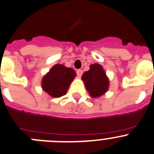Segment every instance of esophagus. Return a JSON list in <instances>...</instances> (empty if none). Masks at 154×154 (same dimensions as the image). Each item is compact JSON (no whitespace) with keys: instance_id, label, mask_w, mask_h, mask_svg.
Returning <instances> with one entry per match:
<instances>
[{"instance_id":"obj_1","label":"esophagus","mask_w":154,"mask_h":154,"mask_svg":"<svg viewBox=\"0 0 154 154\" xmlns=\"http://www.w3.org/2000/svg\"><path fill=\"white\" fill-rule=\"evenodd\" d=\"M76 73H77V75H78L79 77H81L82 75V73H83V72L82 69H78L77 71H76Z\"/></svg>"}]
</instances>
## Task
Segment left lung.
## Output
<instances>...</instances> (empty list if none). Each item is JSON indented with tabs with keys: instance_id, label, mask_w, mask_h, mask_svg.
Returning a JSON list of instances; mask_svg holds the SVG:
<instances>
[{
	"instance_id": "left-lung-1",
	"label": "left lung",
	"mask_w": 154,
	"mask_h": 154,
	"mask_svg": "<svg viewBox=\"0 0 154 154\" xmlns=\"http://www.w3.org/2000/svg\"><path fill=\"white\" fill-rule=\"evenodd\" d=\"M82 79L90 96L94 98L100 97L109 89V78L100 64H91L88 71L83 73Z\"/></svg>"
}]
</instances>
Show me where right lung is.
<instances>
[{
  "instance_id": "add662e5",
  "label": "right lung",
  "mask_w": 154,
  "mask_h": 154,
  "mask_svg": "<svg viewBox=\"0 0 154 154\" xmlns=\"http://www.w3.org/2000/svg\"><path fill=\"white\" fill-rule=\"evenodd\" d=\"M75 76L73 69L63 64H56L42 78V90L52 97H60L67 93Z\"/></svg>"
}]
</instances>
